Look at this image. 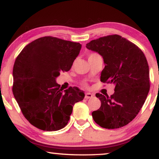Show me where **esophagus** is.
I'll return each instance as SVG.
<instances>
[{
	"label": "esophagus",
	"mask_w": 159,
	"mask_h": 159,
	"mask_svg": "<svg viewBox=\"0 0 159 159\" xmlns=\"http://www.w3.org/2000/svg\"><path fill=\"white\" fill-rule=\"evenodd\" d=\"M93 93H86V94H85V98L86 99H90V98H92L93 97Z\"/></svg>",
	"instance_id": "1"
}]
</instances>
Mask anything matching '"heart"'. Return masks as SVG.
<instances>
[{
    "instance_id": "1",
    "label": "heart",
    "mask_w": 159,
    "mask_h": 159,
    "mask_svg": "<svg viewBox=\"0 0 159 159\" xmlns=\"http://www.w3.org/2000/svg\"><path fill=\"white\" fill-rule=\"evenodd\" d=\"M97 55L98 54H97V53H91V54L89 55V58H90L91 57H93V56H95V55ZM83 86H84V87H88V84H87L86 82H84V83H83Z\"/></svg>"
}]
</instances>
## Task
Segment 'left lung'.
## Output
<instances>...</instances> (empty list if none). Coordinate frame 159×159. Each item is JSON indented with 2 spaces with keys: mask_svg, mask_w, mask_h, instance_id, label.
Masks as SVG:
<instances>
[{
  "mask_svg": "<svg viewBox=\"0 0 159 159\" xmlns=\"http://www.w3.org/2000/svg\"><path fill=\"white\" fill-rule=\"evenodd\" d=\"M89 50L103 57L105 67L100 80L115 85L110 97L97 93L101 107L92 112L95 122L106 129L125 126L135 118L146 101L150 89L149 68L143 51L117 34L93 39Z\"/></svg>",
  "mask_w": 159,
  "mask_h": 159,
  "instance_id": "left-lung-1",
  "label": "left lung"
}]
</instances>
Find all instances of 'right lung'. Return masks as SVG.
I'll return each mask as SVG.
<instances>
[{
    "label": "right lung",
    "instance_id": "obj_1",
    "mask_svg": "<svg viewBox=\"0 0 159 159\" xmlns=\"http://www.w3.org/2000/svg\"><path fill=\"white\" fill-rule=\"evenodd\" d=\"M81 44L43 37L28 44L18 55L13 69V96L24 117L42 130L56 131L70 120L73 107L84 91L69 87L62 91L55 79L71 68Z\"/></svg>",
    "mask_w": 159,
    "mask_h": 159
}]
</instances>
